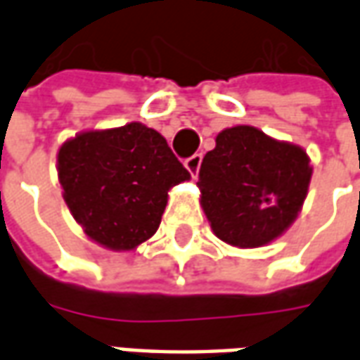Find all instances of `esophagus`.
Segmentation results:
<instances>
[{"mask_svg":"<svg viewBox=\"0 0 360 360\" xmlns=\"http://www.w3.org/2000/svg\"><path fill=\"white\" fill-rule=\"evenodd\" d=\"M200 164H202V156H200V154H195V156H191L185 160V167L191 172L193 177H196V173L200 169Z\"/></svg>","mask_w":360,"mask_h":360,"instance_id":"obj_1","label":"esophagus"}]
</instances>
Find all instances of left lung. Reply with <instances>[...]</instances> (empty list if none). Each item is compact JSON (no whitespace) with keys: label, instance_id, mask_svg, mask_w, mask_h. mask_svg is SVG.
Masks as SVG:
<instances>
[{"label":"left lung","instance_id":"left-lung-1","mask_svg":"<svg viewBox=\"0 0 360 360\" xmlns=\"http://www.w3.org/2000/svg\"><path fill=\"white\" fill-rule=\"evenodd\" d=\"M310 177V158L301 146L237 125L216 136L196 185L214 235L231 247L257 249L291 227L309 195Z\"/></svg>","mask_w":360,"mask_h":360}]
</instances>
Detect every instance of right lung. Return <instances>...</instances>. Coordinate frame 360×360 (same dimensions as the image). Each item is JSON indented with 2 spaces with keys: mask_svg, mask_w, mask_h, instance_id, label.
Returning a JSON list of instances; mask_svg holds the SVG:
<instances>
[{
  "mask_svg": "<svg viewBox=\"0 0 360 360\" xmlns=\"http://www.w3.org/2000/svg\"><path fill=\"white\" fill-rule=\"evenodd\" d=\"M58 177L67 208L90 241L123 252L156 233L169 191L191 173L162 134L133 121L63 142Z\"/></svg>",
  "mask_w": 360,
  "mask_h": 360,
  "instance_id": "obj_1",
  "label": "right lung"
}]
</instances>
